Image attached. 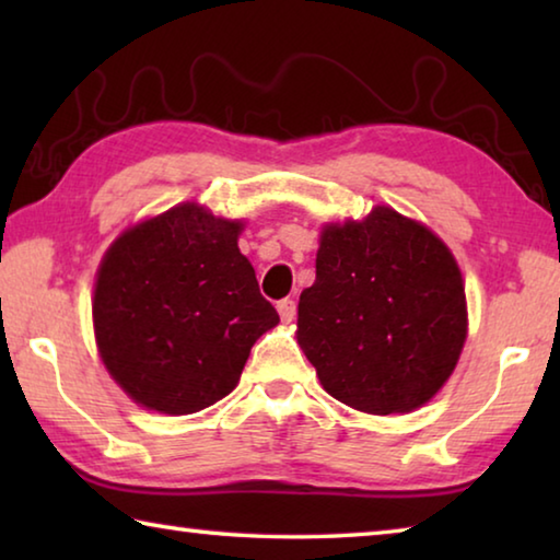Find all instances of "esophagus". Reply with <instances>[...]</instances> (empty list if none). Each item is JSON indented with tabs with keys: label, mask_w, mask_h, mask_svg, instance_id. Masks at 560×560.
Instances as JSON below:
<instances>
[{
	"label": "esophagus",
	"mask_w": 560,
	"mask_h": 560,
	"mask_svg": "<svg viewBox=\"0 0 560 560\" xmlns=\"http://www.w3.org/2000/svg\"><path fill=\"white\" fill-rule=\"evenodd\" d=\"M277 308H279V316H281L283 324H291V320L296 318V301H293V299L279 301Z\"/></svg>",
	"instance_id": "34e87169"
}]
</instances>
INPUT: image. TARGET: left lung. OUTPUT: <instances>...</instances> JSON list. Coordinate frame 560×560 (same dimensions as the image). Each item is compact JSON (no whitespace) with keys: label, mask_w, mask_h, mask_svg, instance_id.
I'll return each mask as SVG.
<instances>
[{"label":"left lung","mask_w":560,"mask_h":560,"mask_svg":"<svg viewBox=\"0 0 560 560\" xmlns=\"http://www.w3.org/2000/svg\"><path fill=\"white\" fill-rule=\"evenodd\" d=\"M299 346L328 395L371 415L412 412L447 383L467 340L457 261L390 207L326 224L299 299Z\"/></svg>","instance_id":"1"}]
</instances>
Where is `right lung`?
<instances>
[{
  "instance_id": "right-lung-1",
  "label": "right lung",
  "mask_w": 560,
  "mask_h": 560,
  "mask_svg": "<svg viewBox=\"0 0 560 560\" xmlns=\"http://www.w3.org/2000/svg\"><path fill=\"white\" fill-rule=\"evenodd\" d=\"M242 222L195 202L122 232L101 261L93 328L103 365L138 405L192 415L230 395L279 314L236 246Z\"/></svg>"
}]
</instances>
